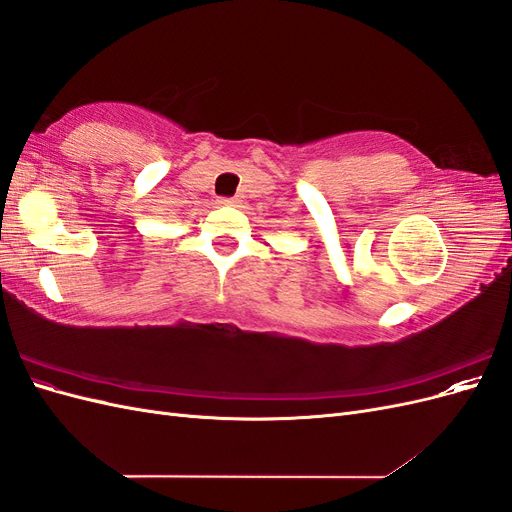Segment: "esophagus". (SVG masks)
Masks as SVG:
<instances>
[{
	"label": "esophagus",
	"instance_id": "esophagus-1",
	"mask_svg": "<svg viewBox=\"0 0 512 512\" xmlns=\"http://www.w3.org/2000/svg\"><path fill=\"white\" fill-rule=\"evenodd\" d=\"M220 205L222 207H235L237 205V198H220Z\"/></svg>",
	"mask_w": 512,
	"mask_h": 512
}]
</instances>
